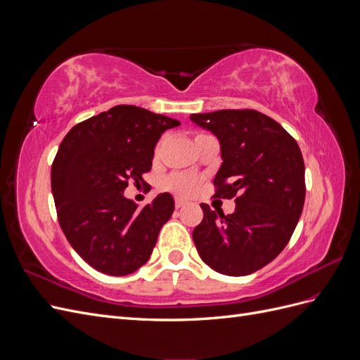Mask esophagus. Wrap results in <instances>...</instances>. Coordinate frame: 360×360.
I'll use <instances>...</instances> for the list:
<instances>
[{
  "mask_svg": "<svg viewBox=\"0 0 360 360\" xmlns=\"http://www.w3.org/2000/svg\"><path fill=\"white\" fill-rule=\"evenodd\" d=\"M184 204H186V201L181 200V198H176V209H181Z\"/></svg>",
  "mask_w": 360,
  "mask_h": 360,
  "instance_id": "obj_1",
  "label": "esophagus"
}]
</instances>
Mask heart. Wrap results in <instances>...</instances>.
Listing matches in <instances>:
<instances>
[{"label": "heart", "mask_w": 360, "mask_h": 360, "mask_svg": "<svg viewBox=\"0 0 360 360\" xmlns=\"http://www.w3.org/2000/svg\"><path fill=\"white\" fill-rule=\"evenodd\" d=\"M202 136H205V134H197L195 135V141ZM162 147H163V138L159 139V143L155 147V158L160 155ZM163 186H165V189L177 193L179 197H191V195L197 192L200 186V179L192 176V174H171V176L167 177L165 181H163Z\"/></svg>", "instance_id": "1"}]
</instances>
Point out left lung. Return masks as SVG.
Wrapping results in <instances>:
<instances>
[{
	"label": "left lung",
	"instance_id": "8db88e82",
	"mask_svg": "<svg viewBox=\"0 0 360 360\" xmlns=\"http://www.w3.org/2000/svg\"><path fill=\"white\" fill-rule=\"evenodd\" d=\"M191 120L221 143L214 197L236 198L231 214L201 204L204 217L193 243L213 270L250 275L282 252L299 222L307 192L302 151L284 127L255 110L192 114Z\"/></svg>",
	"mask_w": 360,
	"mask_h": 360
}]
</instances>
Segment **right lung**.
<instances>
[{
	"label": "right lung",
	"instance_id": "right-lung-1",
	"mask_svg": "<svg viewBox=\"0 0 360 360\" xmlns=\"http://www.w3.org/2000/svg\"><path fill=\"white\" fill-rule=\"evenodd\" d=\"M179 120L117 105L73 126L52 162L51 186L61 230L91 267L111 276L146 264L174 212L169 193L143 209L124 198L129 181L144 183L155 147Z\"/></svg>",
	"mask_w": 360,
	"mask_h": 360
}]
</instances>
